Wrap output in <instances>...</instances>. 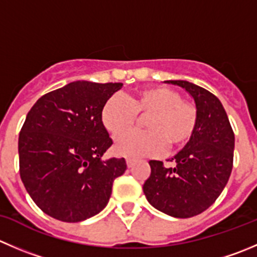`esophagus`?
I'll use <instances>...</instances> for the list:
<instances>
[{
  "instance_id": "34e87169",
  "label": "esophagus",
  "mask_w": 257,
  "mask_h": 257,
  "mask_svg": "<svg viewBox=\"0 0 257 257\" xmlns=\"http://www.w3.org/2000/svg\"><path fill=\"white\" fill-rule=\"evenodd\" d=\"M134 163H136V161H134V159H131V158L126 159V166H128V168H132V167L134 166Z\"/></svg>"
}]
</instances>
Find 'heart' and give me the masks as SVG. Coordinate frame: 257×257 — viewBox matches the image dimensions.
I'll return each mask as SVG.
<instances>
[{
	"label": "heart",
	"mask_w": 257,
	"mask_h": 257,
	"mask_svg": "<svg viewBox=\"0 0 257 257\" xmlns=\"http://www.w3.org/2000/svg\"><path fill=\"white\" fill-rule=\"evenodd\" d=\"M144 119L146 132H128L115 141L116 154L128 158L158 156L167 144L171 149L186 146L195 134L198 123L197 109L182 100L178 91L167 86H151L137 91L128 99L111 95L101 109V121L109 133L118 136L128 131L137 114Z\"/></svg>",
	"instance_id": "heart-1"
}]
</instances>
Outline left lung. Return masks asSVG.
Segmentation results:
<instances>
[{"mask_svg": "<svg viewBox=\"0 0 257 257\" xmlns=\"http://www.w3.org/2000/svg\"><path fill=\"white\" fill-rule=\"evenodd\" d=\"M183 88L195 101L198 123L191 141L166 168L151 161V176L143 192L148 202L161 212L188 218L207 210L221 195L232 171L235 136L227 114L217 96L186 80H167Z\"/></svg>", "mask_w": 257, "mask_h": 257, "instance_id": "obj_1", "label": "left lung"}]
</instances>
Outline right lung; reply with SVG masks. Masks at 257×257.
Masks as SVG:
<instances>
[{
    "mask_svg": "<svg viewBox=\"0 0 257 257\" xmlns=\"http://www.w3.org/2000/svg\"><path fill=\"white\" fill-rule=\"evenodd\" d=\"M121 83L78 80L50 91L29 111L19 137L20 176L46 215L79 222L108 205L124 158L104 159L113 141L101 121L105 101Z\"/></svg>",
    "mask_w": 257,
    "mask_h": 257,
    "instance_id": "1",
    "label": "right lung"
}]
</instances>
